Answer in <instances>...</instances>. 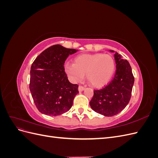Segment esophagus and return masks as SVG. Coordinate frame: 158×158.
<instances>
[{
    "label": "esophagus",
    "mask_w": 158,
    "mask_h": 158,
    "mask_svg": "<svg viewBox=\"0 0 158 158\" xmlns=\"http://www.w3.org/2000/svg\"><path fill=\"white\" fill-rule=\"evenodd\" d=\"M83 90H84V87L82 86V85H79V87H78L79 92H82Z\"/></svg>",
    "instance_id": "1"
}]
</instances>
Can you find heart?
Masks as SVG:
<instances>
[{
    "mask_svg": "<svg viewBox=\"0 0 158 158\" xmlns=\"http://www.w3.org/2000/svg\"><path fill=\"white\" fill-rule=\"evenodd\" d=\"M64 68L71 82L82 80L85 74L93 87L101 88L112 78L116 64L113 57L108 54H82L75 57L74 64L66 63Z\"/></svg>",
    "mask_w": 158,
    "mask_h": 158,
    "instance_id": "b5f03b06",
    "label": "heart"
}]
</instances>
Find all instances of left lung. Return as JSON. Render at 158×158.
Instances as JSON below:
<instances>
[{"label": "left lung", "mask_w": 158, "mask_h": 158, "mask_svg": "<svg viewBox=\"0 0 158 158\" xmlns=\"http://www.w3.org/2000/svg\"><path fill=\"white\" fill-rule=\"evenodd\" d=\"M114 56L117 65L113 79L106 87L94 90V96L89 102L94 111L107 117L116 115L126 107L131 99L135 82L128 62L123 59L117 52Z\"/></svg>", "instance_id": "1"}]
</instances>
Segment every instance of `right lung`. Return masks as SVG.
Returning a JSON list of instances; mask_svg holds the SVG:
<instances>
[{"label": "right lung", "mask_w": 158, "mask_h": 158, "mask_svg": "<svg viewBox=\"0 0 158 158\" xmlns=\"http://www.w3.org/2000/svg\"><path fill=\"white\" fill-rule=\"evenodd\" d=\"M77 51L55 45L43 51L33 61L30 89L35 106L41 113L59 115L73 106L78 93V85L69 82L64 64L69 55Z\"/></svg>", "instance_id": "right-lung-1"}]
</instances>
